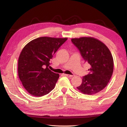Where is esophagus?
Returning a JSON list of instances; mask_svg holds the SVG:
<instances>
[{"mask_svg": "<svg viewBox=\"0 0 127 127\" xmlns=\"http://www.w3.org/2000/svg\"><path fill=\"white\" fill-rule=\"evenodd\" d=\"M66 77H69V78H72L73 77V75H70V74H65Z\"/></svg>", "mask_w": 127, "mask_h": 127, "instance_id": "obj_1", "label": "esophagus"}]
</instances>
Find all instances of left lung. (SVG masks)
<instances>
[{
    "mask_svg": "<svg viewBox=\"0 0 127 127\" xmlns=\"http://www.w3.org/2000/svg\"><path fill=\"white\" fill-rule=\"evenodd\" d=\"M71 41L91 66L89 74L83 77L82 84L77 89L90 95L97 94L106 86L112 76L113 56L108 48L97 38L82 37L72 38Z\"/></svg>",
    "mask_w": 127,
    "mask_h": 127,
    "instance_id": "8db88e82",
    "label": "left lung"
}]
</instances>
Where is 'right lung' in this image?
<instances>
[{"mask_svg": "<svg viewBox=\"0 0 127 127\" xmlns=\"http://www.w3.org/2000/svg\"><path fill=\"white\" fill-rule=\"evenodd\" d=\"M67 38L41 37L23 48L18 63V76L31 95L40 97L54 89L59 74L49 69L50 60Z\"/></svg>", "mask_w": 127, "mask_h": 127, "instance_id": "obj_1", "label": "right lung"}]
</instances>
